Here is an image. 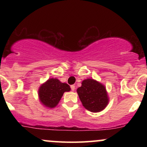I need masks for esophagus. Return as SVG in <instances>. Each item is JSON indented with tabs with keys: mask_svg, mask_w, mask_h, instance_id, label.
<instances>
[{
	"mask_svg": "<svg viewBox=\"0 0 147 147\" xmlns=\"http://www.w3.org/2000/svg\"><path fill=\"white\" fill-rule=\"evenodd\" d=\"M70 88H71V90L72 91H74L75 90V85H71L70 86Z\"/></svg>",
	"mask_w": 147,
	"mask_h": 147,
	"instance_id": "esophagus-1",
	"label": "esophagus"
}]
</instances>
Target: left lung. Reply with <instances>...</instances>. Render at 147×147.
I'll return each instance as SVG.
<instances>
[{"instance_id":"8db88e82","label":"left lung","mask_w":147,"mask_h":147,"mask_svg":"<svg viewBox=\"0 0 147 147\" xmlns=\"http://www.w3.org/2000/svg\"><path fill=\"white\" fill-rule=\"evenodd\" d=\"M77 92L84 108L92 113L100 112L109 104L106 87L95 79L84 80Z\"/></svg>"}]
</instances>
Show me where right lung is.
I'll list each match as a JSON object with an SVG mask.
<instances>
[{
    "label": "right lung",
    "instance_id": "obj_1",
    "mask_svg": "<svg viewBox=\"0 0 147 147\" xmlns=\"http://www.w3.org/2000/svg\"><path fill=\"white\" fill-rule=\"evenodd\" d=\"M70 90L68 84L62 83L56 78H51L40 86L38 97L43 105L52 109L59 104L64 92Z\"/></svg>",
    "mask_w": 147,
    "mask_h": 147
}]
</instances>
